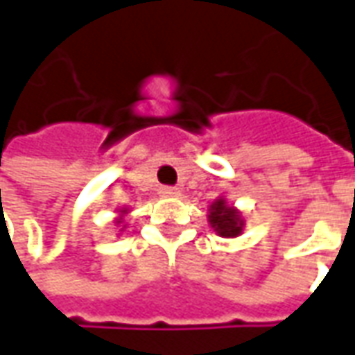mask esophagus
<instances>
[{"instance_id":"obj_1","label":"esophagus","mask_w":355,"mask_h":355,"mask_svg":"<svg viewBox=\"0 0 355 355\" xmlns=\"http://www.w3.org/2000/svg\"><path fill=\"white\" fill-rule=\"evenodd\" d=\"M159 194H163V196H178V194H180V190H178L177 186H161Z\"/></svg>"}]
</instances>
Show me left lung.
Segmentation results:
<instances>
[{
  "label": "left lung",
  "mask_w": 355,
  "mask_h": 355,
  "mask_svg": "<svg viewBox=\"0 0 355 355\" xmlns=\"http://www.w3.org/2000/svg\"><path fill=\"white\" fill-rule=\"evenodd\" d=\"M209 220H211L213 229L217 230L220 236H238L242 230V220L238 219V213L232 207H227L223 200H217L211 205Z\"/></svg>",
  "instance_id": "left-lung-1"
}]
</instances>
